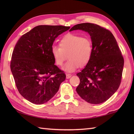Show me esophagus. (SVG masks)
<instances>
[{"instance_id": "1", "label": "esophagus", "mask_w": 134, "mask_h": 134, "mask_svg": "<svg viewBox=\"0 0 134 134\" xmlns=\"http://www.w3.org/2000/svg\"><path fill=\"white\" fill-rule=\"evenodd\" d=\"M71 76H72V75L70 74H66V78L69 79L71 77Z\"/></svg>"}]
</instances>
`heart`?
I'll use <instances>...</instances> for the list:
<instances>
[{
  "label": "heart",
  "instance_id": "1",
  "mask_svg": "<svg viewBox=\"0 0 134 134\" xmlns=\"http://www.w3.org/2000/svg\"><path fill=\"white\" fill-rule=\"evenodd\" d=\"M93 53L92 40L73 34H67L59 41V47L53 45L51 53L56 65L61 66L67 59L68 61L63 70L71 72L79 67H85L90 62Z\"/></svg>",
  "mask_w": 134,
  "mask_h": 134
}]
</instances>
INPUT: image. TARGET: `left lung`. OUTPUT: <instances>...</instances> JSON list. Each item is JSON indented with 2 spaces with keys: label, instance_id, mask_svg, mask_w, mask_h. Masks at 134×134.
<instances>
[{
  "label": "left lung",
  "instance_id": "8db88e82",
  "mask_svg": "<svg viewBox=\"0 0 134 134\" xmlns=\"http://www.w3.org/2000/svg\"><path fill=\"white\" fill-rule=\"evenodd\" d=\"M76 30L89 33L93 45L90 62L76 74L80 83L76 91L89 103L101 104L109 99L120 86L124 59L109 30L90 23L76 25L70 32Z\"/></svg>",
  "mask_w": 134,
  "mask_h": 134
}]
</instances>
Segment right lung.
<instances>
[{
    "label": "right lung",
    "mask_w": 134,
    "mask_h": 134,
    "mask_svg": "<svg viewBox=\"0 0 134 134\" xmlns=\"http://www.w3.org/2000/svg\"><path fill=\"white\" fill-rule=\"evenodd\" d=\"M69 26L39 25L22 36L13 52L10 64L18 92L35 104L47 102L65 79L55 65L51 48L56 38Z\"/></svg>",
    "instance_id": "right-lung-1"
}]
</instances>
